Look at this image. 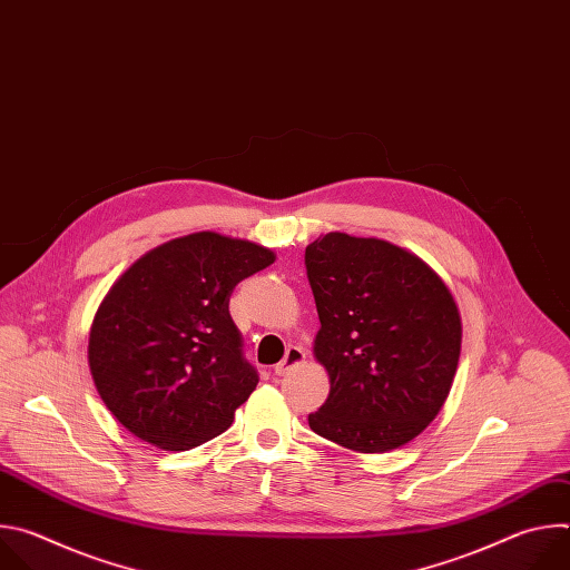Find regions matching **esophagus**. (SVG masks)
Returning <instances> with one entry per match:
<instances>
[{"label":"esophagus","instance_id":"obj_1","mask_svg":"<svg viewBox=\"0 0 570 570\" xmlns=\"http://www.w3.org/2000/svg\"><path fill=\"white\" fill-rule=\"evenodd\" d=\"M306 361V352L302 347H288L286 350V356L275 365V374L277 376H284L286 372H291L293 367L302 365Z\"/></svg>","mask_w":570,"mask_h":570}]
</instances>
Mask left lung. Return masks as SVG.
Segmentation results:
<instances>
[{"label": "left lung", "mask_w": 570, "mask_h": 570, "mask_svg": "<svg viewBox=\"0 0 570 570\" xmlns=\"http://www.w3.org/2000/svg\"><path fill=\"white\" fill-rule=\"evenodd\" d=\"M304 262L320 317L313 358L332 385L311 431L356 453L409 444L453 385L462 345L453 293L422 257L374 236L322 234Z\"/></svg>", "instance_id": "8db88e82"}]
</instances>
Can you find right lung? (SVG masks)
I'll use <instances>...</instances> for the list:
<instances>
[{
    "instance_id": "obj_1",
    "label": "right lung",
    "mask_w": 570,
    "mask_h": 570,
    "mask_svg": "<svg viewBox=\"0 0 570 570\" xmlns=\"http://www.w3.org/2000/svg\"><path fill=\"white\" fill-rule=\"evenodd\" d=\"M275 262L248 238L212 229L141 255L101 299L88 341L95 387L115 420L165 451L220 435L257 387L227 304Z\"/></svg>"
}]
</instances>
